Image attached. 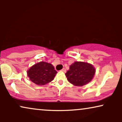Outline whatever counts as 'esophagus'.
<instances>
[{
    "label": "esophagus",
    "instance_id": "1",
    "mask_svg": "<svg viewBox=\"0 0 122 122\" xmlns=\"http://www.w3.org/2000/svg\"><path fill=\"white\" fill-rule=\"evenodd\" d=\"M61 71H63V72H66V69H65V68H63V69L61 70Z\"/></svg>",
    "mask_w": 122,
    "mask_h": 122
}]
</instances>
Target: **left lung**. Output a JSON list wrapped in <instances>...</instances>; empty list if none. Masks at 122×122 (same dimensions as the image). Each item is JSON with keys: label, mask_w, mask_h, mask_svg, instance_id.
Wrapping results in <instances>:
<instances>
[{"label": "left lung", "mask_w": 122, "mask_h": 122, "mask_svg": "<svg viewBox=\"0 0 122 122\" xmlns=\"http://www.w3.org/2000/svg\"><path fill=\"white\" fill-rule=\"evenodd\" d=\"M96 69L92 64L83 61H75L70 66L66 76L69 83L76 86H83L93 79Z\"/></svg>", "instance_id": "left-lung-1"}]
</instances>
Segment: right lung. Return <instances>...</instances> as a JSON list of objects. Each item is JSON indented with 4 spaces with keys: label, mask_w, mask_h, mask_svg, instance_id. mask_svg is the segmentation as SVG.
<instances>
[{
    "label": "right lung",
    "mask_w": 122,
    "mask_h": 122,
    "mask_svg": "<svg viewBox=\"0 0 122 122\" xmlns=\"http://www.w3.org/2000/svg\"><path fill=\"white\" fill-rule=\"evenodd\" d=\"M57 73L51 63L41 61L31 66L27 71L30 81L38 86H44L54 79Z\"/></svg>",
    "instance_id": "1"
}]
</instances>
